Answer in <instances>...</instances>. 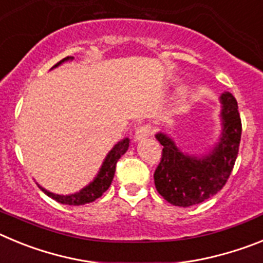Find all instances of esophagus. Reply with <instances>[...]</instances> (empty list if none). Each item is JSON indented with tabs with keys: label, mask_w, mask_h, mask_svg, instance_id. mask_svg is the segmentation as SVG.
Segmentation results:
<instances>
[{
	"label": "esophagus",
	"mask_w": 263,
	"mask_h": 263,
	"mask_svg": "<svg viewBox=\"0 0 263 263\" xmlns=\"http://www.w3.org/2000/svg\"><path fill=\"white\" fill-rule=\"evenodd\" d=\"M150 134H152V126H150V125H141V126H138V129L136 130L134 139H136V141H143V139L147 138Z\"/></svg>",
	"instance_id": "34e87169"
}]
</instances>
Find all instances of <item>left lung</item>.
<instances>
[{
  "instance_id": "1",
  "label": "left lung",
  "mask_w": 263,
  "mask_h": 263,
  "mask_svg": "<svg viewBox=\"0 0 263 263\" xmlns=\"http://www.w3.org/2000/svg\"><path fill=\"white\" fill-rule=\"evenodd\" d=\"M221 101V134L208 154H184L174 139L164 133L155 134L163 146L162 159L154 173L157 191L176 206H191L217 194L233 170L241 141V118L233 95L225 92Z\"/></svg>"
}]
</instances>
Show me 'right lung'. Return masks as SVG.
Returning a JSON list of instances; mask_svg holds the SVG:
<instances>
[{
    "label": "right lung",
    "mask_w": 263,
    "mask_h": 263,
    "mask_svg": "<svg viewBox=\"0 0 263 263\" xmlns=\"http://www.w3.org/2000/svg\"><path fill=\"white\" fill-rule=\"evenodd\" d=\"M72 59H73L72 57L64 58V59L60 60L59 63H57V64L53 66V68L60 66L62 63ZM129 142L130 139L125 138L122 139V141H120L118 143H116L115 147L111 148L110 152L108 153V155H106L105 159H104L103 166L100 168L96 178L93 179V182H90L89 184L85 185V187L83 188V190H80L79 192H75V194L71 195H58L47 191V190H45V188L41 187V185L38 184L39 188H41L42 191L45 192L48 197H51L53 200H57L58 203L67 204V205H83V204L92 203V201H95L96 199H99V197L110 187L113 176H115L116 164H117L118 159L127 152Z\"/></svg>",
    "instance_id": "add662e5"
}]
</instances>
